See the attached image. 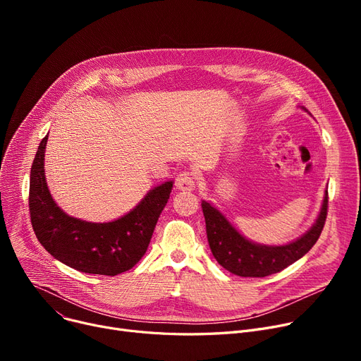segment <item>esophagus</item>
I'll use <instances>...</instances> for the list:
<instances>
[{
	"mask_svg": "<svg viewBox=\"0 0 361 361\" xmlns=\"http://www.w3.org/2000/svg\"><path fill=\"white\" fill-rule=\"evenodd\" d=\"M176 185L180 190H195L196 187V176L192 171H181V173L176 178Z\"/></svg>",
	"mask_w": 361,
	"mask_h": 361,
	"instance_id": "1",
	"label": "esophagus"
}]
</instances>
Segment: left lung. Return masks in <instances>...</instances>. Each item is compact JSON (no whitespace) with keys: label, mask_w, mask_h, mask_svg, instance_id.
Listing matches in <instances>:
<instances>
[{"label":"left lung","mask_w":361,"mask_h":361,"mask_svg":"<svg viewBox=\"0 0 361 361\" xmlns=\"http://www.w3.org/2000/svg\"><path fill=\"white\" fill-rule=\"evenodd\" d=\"M206 234L214 257L222 268L238 276L263 278L286 269L316 244L328 215V192L312 228L286 245H262L244 238L209 202H202Z\"/></svg>","instance_id":"1"}]
</instances>
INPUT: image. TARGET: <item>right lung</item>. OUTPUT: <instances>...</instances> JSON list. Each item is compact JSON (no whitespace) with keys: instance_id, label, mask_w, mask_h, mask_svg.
Instances as JSON below:
<instances>
[{"instance_id":"1","label":"right lung","mask_w":361,"mask_h":361,"mask_svg":"<svg viewBox=\"0 0 361 361\" xmlns=\"http://www.w3.org/2000/svg\"><path fill=\"white\" fill-rule=\"evenodd\" d=\"M47 140L48 135L37 147L30 168L29 211L37 240L51 256L75 271L114 276L131 269L147 250L173 181L152 188L135 209L112 222L73 218L56 206L47 185Z\"/></svg>"}]
</instances>
